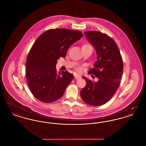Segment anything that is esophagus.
Here are the masks:
<instances>
[{"instance_id": "obj_1", "label": "esophagus", "mask_w": 146, "mask_h": 146, "mask_svg": "<svg viewBox=\"0 0 146 146\" xmlns=\"http://www.w3.org/2000/svg\"><path fill=\"white\" fill-rule=\"evenodd\" d=\"M74 77H75V79H80V78H81V76H79V75L76 74V76H74Z\"/></svg>"}]
</instances>
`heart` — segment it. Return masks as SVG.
Masks as SVG:
<instances>
[{
	"label": "heart",
	"mask_w": 146,
	"mask_h": 146,
	"mask_svg": "<svg viewBox=\"0 0 146 146\" xmlns=\"http://www.w3.org/2000/svg\"><path fill=\"white\" fill-rule=\"evenodd\" d=\"M84 46H91L90 45H89V44H85V45H84ZM77 70L78 71V72H82V70H83V68H81V67H78V68H77Z\"/></svg>",
	"instance_id": "b5f03b06"
}]
</instances>
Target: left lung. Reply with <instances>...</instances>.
Instances as JSON below:
<instances>
[{"instance_id":"1","label":"left lung","mask_w":146,"mask_h":146,"mask_svg":"<svg viewBox=\"0 0 146 146\" xmlns=\"http://www.w3.org/2000/svg\"><path fill=\"white\" fill-rule=\"evenodd\" d=\"M84 34L97 54L94 68L88 73L98 80L94 82L83 77L86 84L80 96L86 104L99 106L109 101L119 88L123 72L122 57L116 42L108 35L98 31H87Z\"/></svg>"}]
</instances>
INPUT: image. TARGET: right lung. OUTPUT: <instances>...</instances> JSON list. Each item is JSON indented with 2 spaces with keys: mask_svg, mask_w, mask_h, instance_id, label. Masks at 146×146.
Returning <instances> with one entry per match:
<instances>
[{
  "mask_svg": "<svg viewBox=\"0 0 146 146\" xmlns=\"http://www.w3.org/2000/svg\"><path fill=\"white\" fill-rule=\"evenodd\" d=\"M83 36L79 31L58 28L49 29L36 39L26 64L28 86L36 99L51 103L62 96L74 76L68 71L57 73V60L64 58L70 46Z\"/></svg>",
  "mask_w": 146,
  "mask_h": 146,
  "instance_id": "right-lung-1",
  "label": "right lung"
}]
</instances>
